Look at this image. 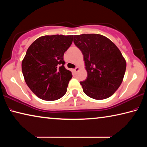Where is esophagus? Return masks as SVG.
<instances>
[{
  "label": "esophagus",
  "instance_id": "1",
  "mask_svg": "<svg viewBox=\"0 0 147 147\" xmlns=\"http://www.w3.org/2000/svg\"><path fill=\"white\" fill-rule=\"evenodd\" d=\"M79 70H80V68L78 67H76V68H74V69H73V71L74 72V73H76L77 72H78Z\"/></svg>",
  "mask_w": 147,
  "mask_h": 147
}]
</instances>
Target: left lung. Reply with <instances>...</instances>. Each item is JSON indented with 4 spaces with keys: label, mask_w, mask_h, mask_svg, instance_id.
Listing matches in <instances>:
<instances>
[{
    "label": "left lung",
    "mask_w": 147,
    "mask_h": 147,
    "mask_svg": "<svg viewBox=\"0 0 147 147\" xmlns=\"http://www.w3.org/2000/svg\"><path fill=\"white\" fill-rule=\"evenodd\" d=\"M74 43L82 51L88 73L80 82L84 93L96 100L111 96L121 86L126 63L110 39L100 34L74 36Z\"/></svg>",
    "instance_id": "8db88e82"
}]
</instances>
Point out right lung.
I'll return each mask as SVG.
<instances>
[{"label":"right lung","instance_id":"add662e5","mask_svg":"<svg viewBox=\"0 0 147 147\" xmlns=\"http://www.w3.org/2000/svg\"><path fill=\"white\" fill-rule=\"evenodd\" d=\"M73 38L63 35L41 36L27 50L22 72L27 86L42 100H56L66 93L73 76L65 68L63 54Z\"/></svg>","mask_w":147,"mask_h":147}]
</instances>
